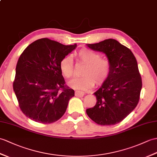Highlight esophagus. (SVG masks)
I'll return each instance as SVG.
<instances>
[{"label": "esophagus", "mask_w": 157, "mask_h": 157, "mask_svg": "<svg viewBox=\"0 0 157 157\" xmlns=\"http://www.w3.org/2000/svg\"><path fill=\"white\" fill-rule=\"evenodd\" d=\"M75 96H78V97H83L85 95V93L83 92H80V91H75Z\"/></svg>", "instance_id": "obj_1"}]
</instances>
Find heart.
Instances as JSON below:
<instances>
[{"mask_svg": "<svg viewBox=\"0 0 157 157\" xmlns=\"http://www.w3.org/2000/svg\"><path fill=\"white\" fill-rule=\"evenodd\" d=\"M78 59L86 64L83 71V76L75 78L68 82L71 87L79 90H88L96 83H102L107 78L110 70V63L107 59L100 58V55L87 48H82L76 53ZM59 67L65 78L74 74L73 60L70 56H65L60 61Z\"/></svg>", "mask_w": 157, "mask_h": 157, "instance_id": "obj_1", "label": "heart"}]
</instances>
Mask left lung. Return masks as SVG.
Listing matches in <instances>:
<instances>
[{
    "instance_id": "left-lung-1",
    "label": "left lung",
    "mask_w": 157,
    "mask_h": 157,
    "mask_svg": "<svg viewBox=\"0 0 157 157\" xmlns=\"http://www.w3.org/2000/svg\"><path fill=\"white\" fill-rule=\"evenodd\" d=\"M86 45L104 53L110 63L107 78L94 93L96 104L86 113L98 124H116L132 112L139 101L142 79L136 59L128 48L113 39Z\"/></svg>"
}]
</instances>
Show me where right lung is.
<instances>
[{"mask_svg": "<svg viewBox=\"0 0 157 157\" xmlns=\"http://www.w3.org/2000/svg\"><path fill=\"white\" fill-rule=\"evenodd\" d=\"M76 47L43 38L32 43L22 53L16 66L13 90L27 118L50 124L65 114L75 92L64 85L59 63Z\"/></svg>", "mask_w": 157, "mask_h": 157, "instance_id": "1", "label": "right lung"}]
</instances>
